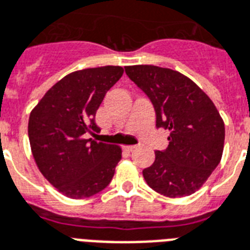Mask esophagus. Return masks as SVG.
Here are the masks:
<instances>
[{
	"label": "esophagus",
	"instance_id": "esophagus-1",
	"mask_svg": "<svg viewBox=\"0 0 250 250\" xmlns=\"http://www.w3.org/2000/svg\"><path fill=\"white\" fill-rule=\"evenodd\" d=\"M125 149L127 150V151H132V150L136 149L135 145H129V146H125Z\"/></svg>",
	"mask_w": 250,
	"mask_h": 250
}]
</instances>
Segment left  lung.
<instances>
[{"mask_svg":"<svg viewBox=\"0 0 250 250\" xmlns=\"http://www.w3.org/2000/svg\"><path fill=\"white\" fill-rule=\"evenodd\" d=\"M131 81L147 95L157 127L169 131V145L155 151L143 171L146 184L168 198L191 195L220 164L225 123L213 101L180 72L155 65L125 66Z\"/></svg>","mask_w":250,"mask_h":250,"instance_id":"8db88e82","label":"left lung"}]
</instances>
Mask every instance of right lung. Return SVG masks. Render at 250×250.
Wrapping results in <instances>:
<instances>
[{"label":"right lung","instance_id":"1","mask_svg":"<svg viewBox=\"0 0 250 250\" xmlns=\"http://www.w3.org/2000/svg\"><path fill=\"white\" fill-rule=\"evenodd\" d=\"M123 72L122 66L106 65L70 73L30 111L28 136L34 162L62 195L90 198L104 190L114 176L121 147L87 140L84 135L100 129L96 111Z\"/></svg>","mask_w":250,"mask_h":250}]
</instances>
